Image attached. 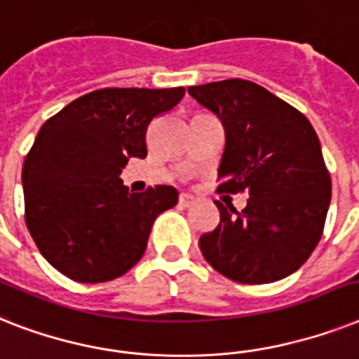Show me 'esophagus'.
Listing matches in <instances>:
<instances>
[{
    "mask_svg": "<svg viewBox=\"0 0 359 359\" xmlns=\"http://www.w3.org/2000/svg\"><path fill=\"white\" fill-rule=\"evenodd\" d=\"M194 202H196V200H194L191 194H180V200H177V203H180L182 208H191V205H194Z\"/></svg>",
    "mask_w": 359,
    "mask_h": 359,
    "instance_id": "34e87169",
    "label": "esophagus"
}]
</instances>
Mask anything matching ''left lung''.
<instances>
[{
  "mask_svg": "<svg viewBox=\"0 0 359 359\" xmlns=\"http://www.w3.org/2000/svg\"><path fill=\"white\" fill-rule=\"evenodd\" d=\"M224 126L217 193H248L243 211L217 200L200 237L209 265L239 283H271L306 263L325 229L332 180L319 137L298 109L246 79L189 87ZM228 205V203H226Z\"/></svg>",
  "mask_w": 359,
  "mask_h": 359,
  "instance_id": "8db88e82",
  "label": "left lung"
}]
</instances>
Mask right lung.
Segmentation results:
<instances>
[{"instance_id": "obj_1", "label": "right lung", "mask_w": 359, "mask_h": 359, "mask_svg": "<svg viewBox=\"0 0 359 359\" xmlns=\"http://www.w3.org/2000/svg\"><path fill=\"white\" fill-rule=\"evenodd\" d=\"M185 88H100L40 128L22 168L25 224L51 266L81 283L122 276L142 257L154 220L177 203L170 185L133 193L120 180L144 159L146 131Z\"/></svg>"}]
</instances>
